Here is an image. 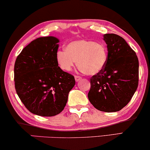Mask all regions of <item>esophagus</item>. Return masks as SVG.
<instances>
[{
	"mask_svg": "<svg viewBox=\"0 0 150 150\" xmlns=\"http://www.w3.org/2000/svg\"><path fill=\"white\" fill-rule=\"evenodd\" d=\"M74 78H75L76 82H79L80 80H81V79H82V78L81 76H75Z\"/></svg>",
	"mask_w": 150,
	"mask_h": 150,
	"instance_id": "obj_1",
	"label": "esophagus"
}]
</instances>
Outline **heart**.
Here are the masks:
<instances>
[{"mask_svg": "<svg viewBox=\"0 0 150 150\" xmlns=\"http://www.w3.org/2000/svg\"><path fill=\"white\" fill-rule=\"evenodd\" d=\"M57 61L63 70H71L77 61L79 68L87 75L100 73L105 67L108 50L102 43L91 40H76L57 52Z\"/></svg>", "mask_w": 150, "mask_h": 150, "instance_id": "obj_1", "label": "heart"}]
</instances>
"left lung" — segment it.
Segmentation results:
<instances>
[{
	"label": "left lung",
	"mask_w": 150,
	"mask_h": 150,
	"mask_svg": "<svg viewBox=\"0 0 150 150\" xmlns=\"http://www.w3.org/2000/svg\"><path fill=\"white\" fill-rule=\"evenodd\" d=\"M108 59L104 68L90 79V102L100 111L116 112L130 101L139 84V60L124 38L104 34Z\"/></svg>",
	"instance_id": "obj_1"
}]
</instances>
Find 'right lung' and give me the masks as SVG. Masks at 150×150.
<instances>
[{"instance_id":"add662e5","label":"right lung","mask_w":150,"mask_h":150,"mask_svg":"<svg viewBox=\"0 0 150 150\" xmlns=\"http://www.w3.org/2000/svg\"><path fill=\"white\" fill-rule=\"evenodd\" d=\"M59 40L53 36L32 41L16 59L14 81L18 97L30 112L43 117L60 113L75 85L72 75L57 61Z\"/></svg>"}]
</instances>
